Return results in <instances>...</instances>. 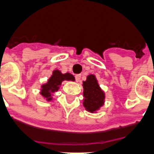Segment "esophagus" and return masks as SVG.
I'll return each mask as SVG.
<instances>
[{
	"label": "esophagus",
	"instance_id": "obj_1",
	"mask_svg": "<svg viewBox=\"0 0 154 154\" xmlns=\"http://www.w3.org/2000/svg\"><path fill=\"white\" fill-rule=\"evenodd\" d=\"M75 78H76V81H77V82H79L81 81V78H82V75H81V74H77V75L75 76Z\"/></svg>",
	"mask_w": 154,
	"mask_h": 154
}]
</instances>
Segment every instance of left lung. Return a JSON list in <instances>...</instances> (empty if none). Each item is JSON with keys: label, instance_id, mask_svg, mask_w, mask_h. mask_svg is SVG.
<instances>
[{"label": "left lung", "instance_id": "1", "mask_svg": "<svg viewBox=\"0 0 154 154\" xmlns=\"http://www.w3.org/2000/svg\"><path fill=\"white\" fill-rule=\"evenodd\" d=\"M83 88L84 107L91 112L97 111L103 104L104 94L100 88L94 75H90L87 77L86 82H83Z\"/></svg>", "mask_w": 154, "mask_h": 154}]
</instances>
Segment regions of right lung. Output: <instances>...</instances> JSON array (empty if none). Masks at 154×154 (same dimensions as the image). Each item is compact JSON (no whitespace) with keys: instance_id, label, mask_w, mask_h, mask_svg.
Instances as JSON below:
<instances>
[{"instance_id":"right-lung-1","label":"right lung","mask_w":154,"mask_h":154,"mask_svg":"<svg viewBox=\"0 0 154 154\" xmlns=\"http://www.w3.org/2000/svg\"><path fill=\"white\" fill-rule=\"evenodd\" d=\"M74 79L75 78L71 74H63L59 70H55L53 72V75L51 76V78L48 80V82L45 84V85H42L41 94L44 97L46 98L47 100H51V99H52L51 98V94H54V92L59 90L60 86L61 85L63 81H74Z\"/></svg>"}]
</instances>
